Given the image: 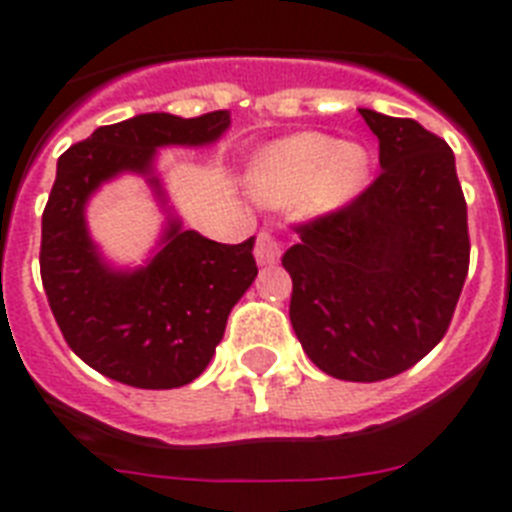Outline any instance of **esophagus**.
Listing matches in <instances>:
<instances>
[{"label": "esophagus", "instance_id": "esophagus-1", "mask_svg": "<svg viewBox=\"0 0 512 512\" xmlns=\"http://www.w3.org/2000/svg\"><path fill=\"white\" fill-rule=\"evenodd\" d=\"M255 257L260 265L279 263L281 257V241L271 231H260L255 239Z\"/></svg>", "mask_w": 512, "mask_h": 512}]
</instances>
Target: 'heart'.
<instances>
[{
    "label": "heart",
    "mask_w": 512,
    "mask_h": 512,
    "mask_svg": "<svg viewBox=\"0 0 512 512\" xmlns=\"http://www.w3.org/2000/svg\"><path fill=\"white\" fill-rule=\"evenodd\" d=\"M369 177V156L324 132H303L265 148L249 170V191L268 204L308 199L335 209L356 199Z\"/></svg>",
    "instance_id": "obj_1"
}]
</instances>
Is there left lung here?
<instances>
[{
  "label": "left lung",
  "mask_w": 512,
  "mask_h": 512,
  "mask_svg": "<svg viewBox=\"0 0 512 512\" xmlns=\"http://www.w3.org/2000/svg\"><path fill=\"white\" fill-rule=\"evenodd\" d=\"M380 175L348 204L297 223L289 321L321 372L377 382L414 366L452 324L468 276V204L452 148L414 119L361 108Z\"/></svg>",
  "instance_id": "obj_1"
}]
</instances>
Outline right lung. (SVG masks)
<instances>
[{
  "instance_id": "obj_1",
  "label": "right lung",
  "mask_w": 512,
  "mask_h": 512,
  "mask_svg": "<svg viewBox=\"0 0 512 512\" xmlns=\"http://www.w3.org/2000/svg\"><path fill=\"white\" fill-rule=\"evenodd\" d=\"M228 124V111L193 119L140 114L98 127L58 159L42 212L44 295L68 348L111 380L146 390L196 380L257 265L252 239L217 244L172 223L162 252L143 271H108L84 228V204L116 172L148 175L159 146L212 143Z\"/></svg>"
}]
</instances>
